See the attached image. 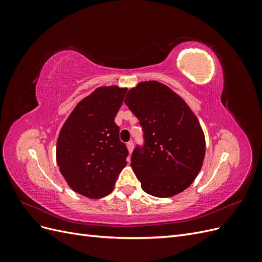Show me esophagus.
<instances>
[{
    "label": "esophagus",
    "instance_id": "1",
    "mask_svg": "<svg viewBox=\"0 0 262 262\" xmlns=\"http://www.w3.org/2000/svg\"><path fill=\"white\" fill-rule=\"evenodd\" d=\"M126 147H128L129 153H132V150H133V142L132 141L128 142V143H126Z\"/></svg>",
    "mask_w": 262,
    "mask_h": 262
}]
</instances>
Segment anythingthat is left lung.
Returning a JSON list of instances; mask_svg holds the SVG:
<instances>
[{
  "label": "left lung",
  "instance_id": "1",
  "mask_svg": "<svg viewBox=\"0 0 262 262\" xmlns=\"http://www.w3.org/2000/svg\"><path fill=\"white\" fill-rule=\"evenodd\" d=\"M124 102L144 132V146L134 148L131 157L142 189L157 198L182 192L194 181L205 155L198 118L178 94L157 81L132 87Z\"/></svg>",
  "mask_w": 262,
  "mask_h": 262
}]
</instances>
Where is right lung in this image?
<instances>
[{
	"instance_id": "obj_1",
	"label": "right lung",
	"mask_w": 262,
	"mask_h": 262,
	"mask_svg": "<svg viewBox=\"0 0 262 262\" xmlns=\"http://www.w3.org/2000/svg\"><path fill=\"white\" fill-rule=\"evenodd\" d=\"M125 87H98L70 114L57 142V164L69 187L90 199L113 191L125 167L128 149L119 139L115 117Z\"/></svg>"
}]
</instances>
